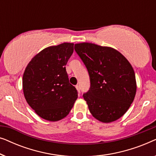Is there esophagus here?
Returning <instances> with one entry per match:
<instances>
[{
	"label": "esophagus",
	"mask_w": 156,
	"mask_h": 156,
	"mask_svg": "<svg viewBox=\"0 0 156 156\" xmlns=\"http://www.w3.org/2000/svg\"><path fill=\"white\" fill-rule=\"evenodd\" d=\"M76 90H77V91H78L79 94H80V86H79V85H76Z\"/></svg>",
	"instance_id": "obj_1"
}]
</instances>
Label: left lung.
Masks as SVG:
<instances>
[{
  "label": "left lung",
  "mask_w": 156,
  "mask_h": 156,
  "mask_svg": "<svg viewBox=\"0 0 156 156\" xmlns=\"http://www.w3.org/2000/svg\"><path fill=\"white\" fill-rule=\"evenodd\" d=\"M86 67L90 88L83 97L94 117L104 123L121 118L131 106L136 91L133 69L114 49L84 42L74 45Z\"/></svg>",
  "instance_id": "8db88e82"
}]
</instances>
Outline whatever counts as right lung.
Listing matches in <instances>:
<instances>
[{"instance_id": "obj_1", "label": "right lung", "mask_w": 156, "mask_h": 156, "mask_svg": "<svg viewBox=\"0 0 156 156\" xmlns=\"http://www.w3.org/2000/svg\"><path fill=\"white\" fill-rule=\"evenodd\" d=\"M74 52L73 43L44 49L25 68L23 88L25 99L38 116L48 121L65 118L78 97L69 82L65 66Z\"/></svg>"}]
</instances>
